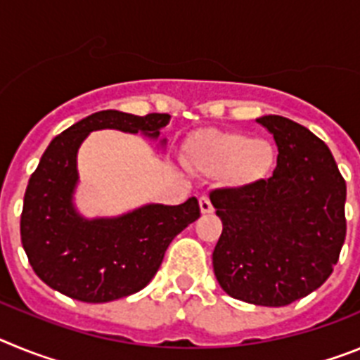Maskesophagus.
Wrapping results in <instances>:
<instances>
[{"label":"esophagus","mask_w":360,"mask_h":360,"mask_svg":"<svg viewBox=\"0 0 360 360\" xmlns=\"http://www.w3.org/2000/svg\"><path fill=\"white\" fill-rule=\"evenodd\" d=\"M200 211H202V214H211V212L214 211L211 200H209L207 196H202V198H200Z\"/></svg>","instance_id":"34e87169"}]
</instances>
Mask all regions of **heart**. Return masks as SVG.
<instances>
[{
    "mask_svg": "<svg viewBox=\"0 0 360 360\" xmlns=\"http://www.w3.org/2000/svg\"><path fill=\"white\" fill-rule=\"evenodd\" d=\"M278 151L269 139L238 131H202L189 144V164L205 174H219L232 184H254L269 176Z\"/></svg>",
    "mask_w": 360,
    "mask_h": 360,
    "instance_id": "b5f03b06",
    "label": "heart"
}]
</instances>
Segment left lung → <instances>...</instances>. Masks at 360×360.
<instances>
[{
  "label": "left lung",
  "mask_w": 360,
  "mask_h": 360,
  "mask_svg": "<svg viewBox=\"0 0 360 360\" xmlns=\"http://www.w3.org/2000/svg\"><path fill=\"white\" fill-rule=\"evenodd\" d=\"M278 146L266 180L216 189L224 231L212 252L219 287L259 307H285L317 290L346 238V182L328 146L279 115L259 117Z\"/></svg>",
  "instance_id": "8db88e82"
}]
</instances>
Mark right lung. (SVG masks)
I'll list each match as a JSON object with an SVG mask.
<instances>
[{"instance_id":"add662e5","label":"right lung","mask_w":360,"mask_h":360,"mask_svg":"<svg viewBox=\"0 0 360 360\" xmlns=\"http://www.w3.org/2000/svg\"><path fill=\"white\" fill-rule=\"evenodd\" d=\"M167 113H91L57 135L28 180L21 212V243L32 269L53 290L84 303L126 297L155 278L176 234L200 218L198 200L180 205L148 203L111 218H84L73 203L77 153L98 129L141 133L157 141ZM165 139L160 146L164 148Z\"/></svg>"}]
</instances>
